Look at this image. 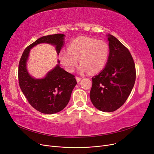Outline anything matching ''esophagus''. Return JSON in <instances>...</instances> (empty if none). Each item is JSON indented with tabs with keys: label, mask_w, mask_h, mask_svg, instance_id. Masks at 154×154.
Masks as SVG:
<instances>
[{
	"label": "esophagus",
	"mask_w": 154,
	"mask_h": 154,
	"mask_svg": "<svg viewBox=\"0 0 154 154\" xmlns=\"http://www.w3.org/2000/svg\"><path fill=\"white\" fill-rule=\"evenodd\" d=\"M76 78V80H77V82H79L80 80H81V79H82V78L81 77H75Z\"/></svg>",
	"instance_id": "34e87169"
}]
</instances>
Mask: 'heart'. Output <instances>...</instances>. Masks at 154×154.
<instances>
[{"label":"heart","mask_w":154,"mask_h":154,"mask_svg":"<svg viewBox=\"0 0 154 154\" xmlns=\"http://www.w3.org/2000/svg\"><path fill=\"white\" fill-rule=\"evenodd\" d=\"M109 55V47L103 40L80 36L74 39L68 45V51L62 50L59 59L62 66L69 72L74 70L79 62L80 72L88 70L90 73L100 71L106 66Z\"/></svg>","instance_id":"heart-1"}]
</instances>
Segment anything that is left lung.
<instances>
[{
    "mask_svg": "<svg viewBox=\"0 0 154 154\" xmlns=\"http://www.w3.org/2000/svg\"><path fill=\"white\" fill-rule=\"evenodd\" d=\"M109 56L107 65L92 78L90 98L95 107L114 112L122 106L134 87L135 65L128 48L112 35H108Z\"/></svg>",
    "mask_w": 154,
    "mask_h": 154,
    "instance_id": "1",
    "label": "left lung"
}]
</instances>
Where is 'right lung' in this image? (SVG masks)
I'll list each match as a JSON object with an SVG mask.
<instances>
[{"instance_id":"obj_1","label":"right lung","mask_w":154,"mask_h":154,"mask_svg":"<svg viewBox=\"0 0 154 154\" xmlns=\"http://www.w3.org/2000/svg\"><path fill=\"white\" fill-rule=\"evenodd\" d=\"M64 36L57 34L38 38L26 48L19 63L18 79L20 89L31 106L43 114H55L66 107L77 84L76 79L74 75L60 67L59 64L45 78L35 79L29 75L26 62L30 48L40 43L55 45L59 54L63 45Z\"/></svg>"}]
</instances>
